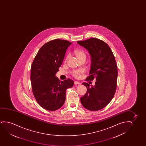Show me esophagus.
<instances>
[{
	"instance_id": "34e87169",
	"label": "esophagus",
	"mask_w": 146,
	"mask_h": 146,
	"mask_svg": "<svg viewBox=\"0 0 146 146\" xmlns=\"http://www.w3.org/2000/svg\"><path fill=\"white\" fill-rule=\"evenodd\" d=\"M74 84L75 85H79V84H81L80 82H78V81H75L74 82Z\"/></svg>"
}]
</instances>
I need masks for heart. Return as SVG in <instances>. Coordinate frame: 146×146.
<instances>
[{
	"label": "heart",
	"instance_id": "b5f03b06",
	"mask_svg": "<svg viewBox=\"0 0 146 146\" xmlns=\"http://www.w3.org/2000/svg\"><path fill=\"white\" fill-rule=\"evenodd\" d=\"M74 53L75 54L76 57H77L78 60L82 58H86V54L85 53L81 50H76L74 51ZM69 56H67L65 59V61L68 60ZM83 73V70L82 69H77V70H73L72 72V75L75 77V78H79L81 77V75Z\"/></svg>",
	"mask_w": 146,
	"mask_h": 146
}]
</instances>
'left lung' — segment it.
<instances>
[{
    "label": "left lung",
    "instance_id": "1",
    "mask_svg": "<svg viewBox=\"0 0 146 146\" xmlns=\"http://www.w3.org/2000/svg\"><path fill=\"white\" fill-rule=\"evenodd\" d=\"M88 50L91 57L89 76L86 81H96L94 86L88 83L82 84L87 87V92L80 100L84 108L95 111L108 105L114 97L117 88L118 70L112 50L106 43L95 38L77 41Z\"/></svg>",
    "mask_w": 146,
    "mask_h": 146
}]
</instances>
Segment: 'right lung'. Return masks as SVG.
Returning a JSON list of instances; mask_svg holds the SVG:
<instances>
[{"label": "right lung", "mask_w": 146, "mask_h": 146, "mask_svg": "<svg viewBox=\"0 0 146 146\" xmlns=\"http://www.w3.org/2000/svg\"><path fill=\"white\" fill-rule=\"evenodd\" d=\"M71 44L59 39L50 41L40 48L32 62V92L38 104L46 110L55 111L61 108L65 101L66 90L74 85L69 78L60 81L55 76Z\"/></svg>", "instance_id": "1"}]
</instances>
